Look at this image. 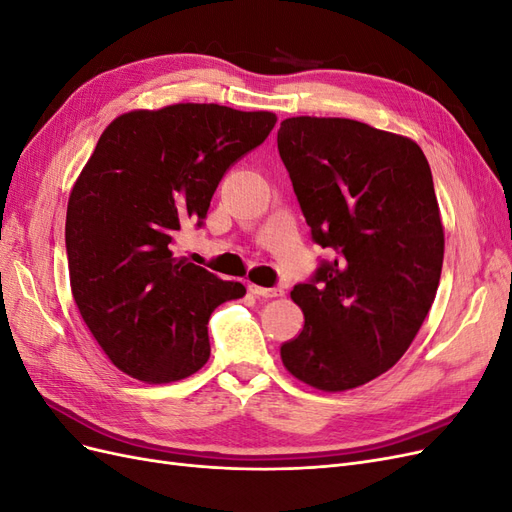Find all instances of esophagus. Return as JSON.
I'll return each mask as SVG.
<instances>
[{
  "label": "esophagus",
  "instance_id": "obj_1",
  "mask_svg": "<svg viewBox=\"0 0 512 512\" xmlns=\"http://www.w3.org/2000/svg\"><path fill=\"white\" fill-rule=\"evenodd\" d=\"M247 288H250V292L256 294V297H262V299L284 297V290L282 288H265V286H258V284H250Z\"/></svg>",
  "mask_w": 512,
  "mask_h": 512
}]
</instances>
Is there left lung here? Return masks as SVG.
I'll return each instance as SVG.
<instances>
[{"label": "left lung", "mask_w": 512, "mask_h": 512, "mask_svg": "<svg viewBox=\"0 0 512 512\" xmlns=\"http://www.w3.org/2000/svg\"><path fill=\"white\" fill-rule=\"evenodd\" d=\"M277 149L314 241L335 254L290 292L305 322L282 363L318 391H350L406 354L436 299L444 226L431 170L412 138L344 117H288Z\"/></svg>", "instance_id": "obj_1"}]
</instances>
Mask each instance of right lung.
I'll list each match as a JSON object with an SVG mask.
<instances>
[{
    "label": "right lung",
    "instance_id": "right-lung-1",
    "mask_svg": "<svg viewBox=\"0 0 512 512\" xmlns=\"http://www.w3.org/2000/svg\"><path fill=\"white\" fill-rule=\"evenodd\" d=\"M269 111L170 104L108 123L76 177L66 213L70 288L111 363L166 384L209 361L207 322L245 286L175 258L170 245L203 224L226 170L273 130Z\"/></svg>",
    "mask_w": 512,
    "mask_h": 512
}]
</instances>
